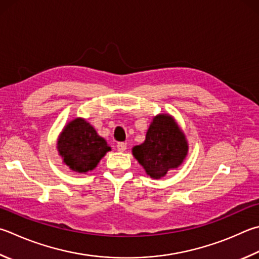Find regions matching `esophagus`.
I'll list each match as a JSON object with an SVG mask.
<instances>
[{"label": "esophagus", "instance_id": "34e87169", "mask_svg": "<svg viewBox=\"0 0 259 259\" xmlns=\"http://www.w3.org/2000/svg\"><path fill=\"white\" fill-rule=\"evenodd\" d=\"M116 148L119 152H124V150L126 149V144L125 143H117Z\"/></svg>", "mask_w": 259, "mask_h": 259}]
</instances>
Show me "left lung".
Returning a JSON list of instances; mask_svg holds the SVG:
<instances>
[{
	"label": "left lung",
	"mask_w": 259,
	"mask_h": 259,
	"mask_svg": "<svg viewBox=\"0 0 259 259\" xmlns=\"http://www.w3.org/2000/svg\"><path fill=\"white\" fill-rule=\"evenodd\" d=\"M133 154L150 178L161 179L181 165L188 154V143L171 115L158 114L150 123L145 142L135 146Z\"/></svg>",
	"instance_id": "8db88e82"
}]
</instances>
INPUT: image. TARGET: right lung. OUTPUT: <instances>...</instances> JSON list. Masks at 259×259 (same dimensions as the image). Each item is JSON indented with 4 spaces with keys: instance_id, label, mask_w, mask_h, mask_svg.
I'll return each mask as SVG.
<instances>
[{
    "instance_id": "right-lung-1",
    "label": "right lung",
    "mask_w": 259,
    "mask_h": 259,
    "mask_svg": "<svg viewBox=\"0 0 259 259\" xmlns=\"http://www.w3.org/2000/svg\"><path fill=\"white\" fill-rule=\"evenodd\" d=\"M58 150L63 163L72 171L86 173L97 166L111 147L91 123L82 117H76L60 134Z\"/></svg>"
}]
</instances>
